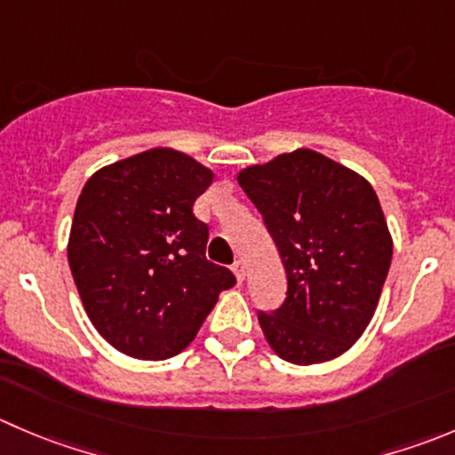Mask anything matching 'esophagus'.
<instances>
[{"label":"esophagus","mask_w":455,"mask_h":455,"mask_svg":"<svg viewBox=\"0 0 455 455\" xmlns=\"http://www.w3.org/2000/svg\"><path fill=\"white\" fill-rule=\"evenodd\" d=\"M231 271H233V275H235V280L242 284V282H244V277H246V267H244V262H242V259H237V262L231 267Z\"/></svg>","instance_id":"obj_1"}]
</instances>
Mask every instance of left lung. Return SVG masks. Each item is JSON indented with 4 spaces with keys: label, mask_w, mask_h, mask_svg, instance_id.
<instances>
[{
    "label": "left lung",
    "mask_w": 455,
    "mask_h": 455,
    "mask_svg": "<svg viewBox=\"0 0 455 455\" xmlns=\"http://www.w3.org/2000/svg\"><path fill=\"white\" fill-rule=\"evenodd\" d=\"M237 184L262 213L286 273L284 304L258 313L268 347L302 367L349 351L376 313L394 255L371 184L311 148L246 166Z\"/></svg>",
    "instance_id": "obj_1"
}]
</instances>
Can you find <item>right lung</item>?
Wrapping results in <instances>:
<instances>
[{"label":"right lung","instance_id":"obj_1","mask_svg":"<svg viewBox=\"0 0 455 455\" xmlns=\"http://www.w3.org/2000/svg\"><path fill=\"white\" fill-rule=\"evenodd\" d=\"M213 171L175 148L101 166L84 184L68 264L97 333L124 355L166 360L187 349L235 284L206 259L209 228L193 204Z\"/></svg>","mask_w":455,"mask_h":455}]
</instances>
